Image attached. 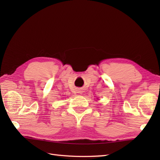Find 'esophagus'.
I'll return each mask as SVG.
<instances>
[{
  "instance_id": "esophagus-1",
  "label": "esophagus",
  "mask_w": 160,
  "mask_h": 160,
  "mask_svg": "<svg viewBox=\"0 0 160 160\" xmlns=\"http://www.w3.org/2000/svg\"><path fill=\"white\" fill-rule=\"evenodd\" d=\"M79 93H81V92H79Z\"/></svg>"
}]
</instances>
